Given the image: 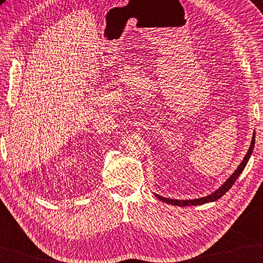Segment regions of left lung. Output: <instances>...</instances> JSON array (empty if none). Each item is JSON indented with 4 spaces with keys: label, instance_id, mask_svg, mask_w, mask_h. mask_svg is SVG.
I'll list each match as a JSON object with an SVG mask.
<instances>
[{
    "label": "left lung",
    "instance_id": "left-lung-1",
    "mask_svg": "<svg viewBox=\"0 0 263 263\" xmlns=\"http://www.w3.org/2000/svg\"><path fill=\"white\" fill-rule=\"evenodd\" d=\"M254 144H255V133H254L253 135V139H252V143H251V147H249L248 152L246 154V156L242 160V162L240 163V165L238 166V169H236L233 175L231 176V177L226 180L225 183H223L220 187L218 189L217 191H214L212 195H209L206 197L203 198H198V199H191V200H177V199H170V198H165V197H162V196H158L156 195V197L158 199L164 201L166 204H171V205H175V206H191V205H201V204H205V203H211V201H214V200H218L219 198H221L225 193L230 190V189L233 186V184L235 183V180L238 179V177L240 176L241 172L243 171L245 166L247 165V162L249 160V157H251V155L253 153V149H254Z\"/></svg>",
    "mask_w": 263,
    "mask_h": 263
}]
</instances>
